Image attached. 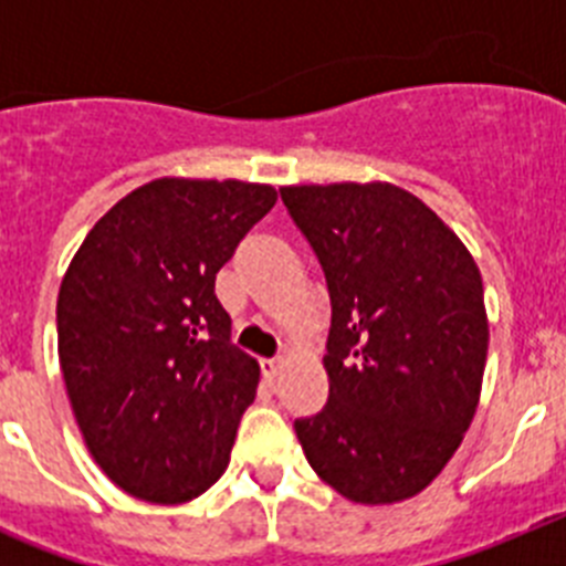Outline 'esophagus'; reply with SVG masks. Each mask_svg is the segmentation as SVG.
Segmentation results:
<instances>
[{"label":"esophagus","mask_w":566,"mask_h":566,"mask_svg":"<svg viewBox=\"0 0 566 566\" xmlns=\"http://www.w3.org/2000/svg\"><path fill=\"white\" fill-rule=\"evenodd\" d=\"M263 374H266L269 382H274V379L280 377V371H283V359H263Z\"/></svg>","instance_id":"34e87169"}]
</instances>
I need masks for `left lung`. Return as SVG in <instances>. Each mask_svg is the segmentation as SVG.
<instances>
[{"mask_svg":"<svg viewBox=\"0 0 566 566\" xmlns=\"http://www.w3.org/2000/svg\"><path fill=\"white\" fill-rule=\"evenodd\" d=\"M332 294L328 402L297 419L303 453L354 504L419 496L473 422L488 359L476 260L388 181L280 187Z\"/></svg>","mask_w":566,"mask_h":566,"instance_id":"left-lung-1","label":"left lung"}]
</instances>
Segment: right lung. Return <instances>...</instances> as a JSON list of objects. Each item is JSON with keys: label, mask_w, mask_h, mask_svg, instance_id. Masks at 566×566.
I'll use <instances>...</instances> for the list:
<instances>
[{"label": "right lung", "mask_w": 566, "mask_h": 566, "mask_svg": "<svg viewBox=\"0 0 566 566\" xmlns=\"http://www.w3.org/2000/svg\"><path fill=\"white\" fill-rule=\"evenodd\" d=\"M277 201L272 184L155 178L102 214L62 277L59 365L84 444L153 504L223 476L258 359L234 348L214 274Z\"/></svg>", "instance_id": "obj_1"}]
</instances>
